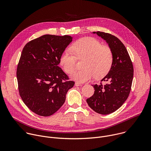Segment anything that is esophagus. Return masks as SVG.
Wrapping results in <instances>:
<instances>
[{"label": "esophagus", "mask_w": 151, "mask_h": 151, "mask_svg": "<svg viewBox=\"0 0 151 151\" xmlns=\"http://www.w3.org/2000/svg\"><path fill=\"white\" fill-rule=\"evenodd\" d=\"M75 85L76 86V87H78V86H82V84L80 83H79V82H76L75 83Z\"/></svg>", "instance_id": "34e87169"}]
</instances>
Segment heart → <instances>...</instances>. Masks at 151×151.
Masks as SVG:
<instances>
[{
	"label": "heart",
	"instance_id": "obj_1",
	"mask_svg": "<svg viewBox=\"0 0 151 151\" xmlns=\"http://www.w3.org/2000/svg\"><path fill=\"white\" fill-rule=\"evenodd\" d=\"M76 56L83 59V69L75 70L70 78L78 82L89 81L94 76L100 79L110 71L113 63L111 49L101 45L96 39L87 37L81 39L72 45L70 49L64 50L60 58V63L66 73H72L76 66Z\"/></svg>",
	"mask_w": 151,
	"mask_h": 151
}]
</instances>
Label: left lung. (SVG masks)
<instances>
[{
	"label": "left lung",
	"mask_w": 151,
	"mask_h": 151,
	"mask_svg": "<svg viewBox=\"0 0 151 151\" xmlns=\"http://www.w3.org/2000/svg\"><path fill=\"white\" fill-rule=\"evenodd\" d=\"M107 43L113 54L111 69L101 81L103 85H93V96L87 99L88 106L96 112L110 114L123 104L130 93L133 78V66L128 51L122 42L111 34L93 32Z\"/></svg>",
	"instance_id": "obj_1"
}]
</instances>
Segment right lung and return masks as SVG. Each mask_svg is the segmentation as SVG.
Listing matches in <instances>:
<instances>
[{"label": "right lung", "instance_id": "1", "mask_svg": "<svg viewBox=\"0 0 151 151\" xmlns=\"http://www.w3.org/2000/svg\"><path fill=\"white\" fill-rule=\"evenodd\" d=\"M72 39L45 35L28 42L21 52L17 69L19 95L37 115L49 116L56 112L73 87L75 82L58 66Z\"/></svg>", "mask_w": 151, "mask_h": 151}]
</instances>
